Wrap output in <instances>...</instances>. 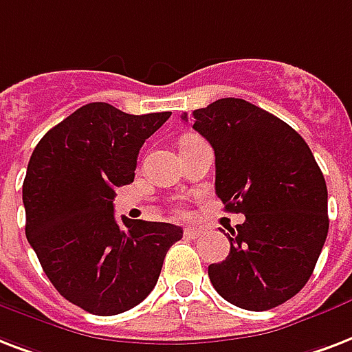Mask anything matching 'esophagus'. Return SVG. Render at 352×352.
<instances>
[{
  "instance_id": "obj_1",
  "label": "esophagus",
  "mask_w": 352,
  "mask_h": 352,
  "mask_svg": "<svg viewBox=\"0 0 352 352\" xmlns=\"http://www.w3.org/2000/svg\"><path fill=\"white\" fill-rule=\"evenodd\" d=\"M201 236H203V229H197V227H188V229H184V238H188V240H197Z\"/></svg>"
}]
</instances>
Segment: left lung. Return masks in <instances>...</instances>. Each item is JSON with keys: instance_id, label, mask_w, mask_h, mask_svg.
<instances>
[{"instance_id": "1", "label": "left lung", "mask_w": 352, "mask_h": 352, "mask_svg": "<svg viewBox=\"0 0 352 352\" xmlns=\"http://www.w3.org/2000/svg\"><path fill=\"white\" fill-rule=\"evenodd\" d=\"M190 120L216 155V194L245 221L225 234L230 253L208 265L225 301L262 312L299 294L329 232L327 184L297 131L245 99L223 98Z\"/></svg>"}]
</instances>
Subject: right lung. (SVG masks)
Segmentation results:
<instances>
[{
    "mask_svg": "<svg viewBox=\"0 0 352 352\" xmlns=\"http://www.w3.org/2000/svg\"><path fill=\"white\" fill-rule=\"evenodd\" d=\"M171 112L127 114L88 103L36 144L23 181L27 240L64 299L96 316L131 310L151 294L171 223L114 218L116 188L134 181L144 142Z\"/></svg>",
    "mask_w": 352,
    "mask_h": 352,
    "instance_id": "add662e5",
    "label": "right lung"
}]
</instances>
